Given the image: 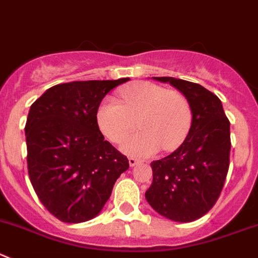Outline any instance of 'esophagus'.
Returning a JSON list of instances; mask_svg holds the SVG:
<instances>
[{
	"mask_svg": "<svg viewBox=\"0 0 258 258\" xmlns=\"http://www.w3.org/2000/svg\"><path fill=\"white\" fill-rule=\"evenodd\" d=\"M128 163H130V167H135V165L140 164L141 160H139V159H136V158H130Z\"/></svg>",
	"mask_w": 258,
	"mask_h": 258,
	"instance_id": "obj_1",
	"label": "esophagus"
}]
</instances>
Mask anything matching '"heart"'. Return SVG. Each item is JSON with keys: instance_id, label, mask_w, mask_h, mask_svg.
Listing matches in <instances>:
<instances>
[{"instance_id": "heart-1", "label": "heart", "mask_w": 258, "mask_h": 258, "mask_svg": "<svg viewBox=\"0 0 258 258\" xmlns=\"http://www.w3.org/2000/svg\"><path fill=\"white\" fill-rule=\"evenodd\" d=\"M122 103L103 100L96 124L108 141L117 144L135 127L140 131L122 143L123 153L136 158L173 150L183 143L192 123V108L182 93L154 83H139L119 91Z\"/></svg>"}]
</instances>
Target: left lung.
Wrapping results in <instances>:
<instances>
[{
	"label": "left lung",
	"mask_w": 258,
	"mask_h": 258,
	"mask_svg": "<svg viewBox=\"0 0 258 258\" xmlns=\"http://www.w3.org/2000/svg\"><path fill=\"white\" fill-rule=\"evenodd\" d=\"M154 80L169 83L186 96L192 123L177 150L151 163L146 201L167 219L189 223L209 213L220 196L229 169L230 122L220 99L204 86L175 78Z\"/></svg>",
	"instance_id": "8db88e82"
}]
</instances>
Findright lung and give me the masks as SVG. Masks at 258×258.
Masks as SVG:
<instances>
[{"mask_svg":"<svg viewBox=\"0 0 258 258\" xmlns=\"http://www.w3.org/2000/svg\"><path fill=\"white\" fill-rule=\"evenodd\" d=\"M128 80L59 84L31 104L25 124L29 178L45 209L63 223L95 218L128 169L127 156L96 124L103 98Z\"/></svg>","mask_w":258,"mask_h":258,"instance_id":"obj_1","label":"right lung"}]
</instances>
